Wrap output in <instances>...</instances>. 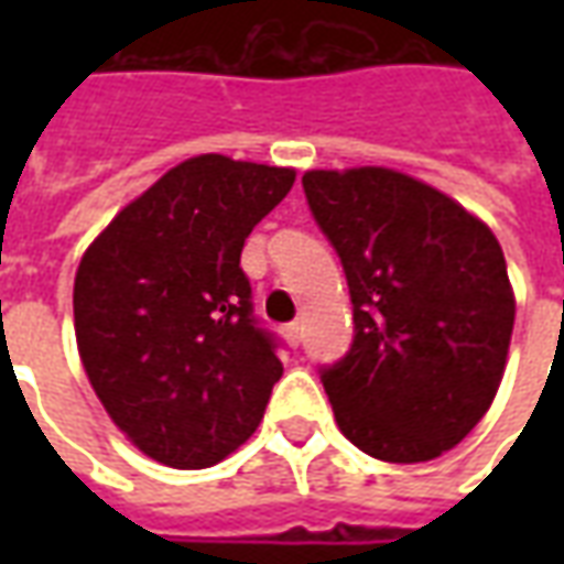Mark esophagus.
<instances>
[{
    "label": "esophagus",
    "mask_w": 564,
    "mask_h": 564,
    "mask_svg": "<svg viewBox=\"0 0 564 564\" xmlns=\"http://www.w3.org/2000/svg\"><path fill=\"white\" fill-rule=\"evenodd\" d=\"M281 332L283 341L290 344V347H299V344H302V323H299V319H295V323H286Z\"/></svg>",
    "instance_id": "obj_1"
}]
</instances>
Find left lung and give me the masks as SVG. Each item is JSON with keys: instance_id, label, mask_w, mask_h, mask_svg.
I'll use <instances>...</instances> for the list:
<instances>
[{"instance_id": "8db88e82", "label": "left lung", "mask_w": 564, "mask_h": 564, "mask_svg": "<svg viewBox=\"0 0 564 564\" xmlns=\"http://www.w3.org/2000/svg\"><path fill=\"white\" fill-rule=\"evenodd\" d=\"M302 186L354 302L350 350L319 368L338 429L375 459H437L484 420L505 375L517 302L501 245L392 169H317Z\"/></svg>"}]
</instances>
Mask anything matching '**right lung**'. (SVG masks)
I'll list each match as a JSON object with an SVG mask.
<instances>
[{
    "label": "right lung",
    "instance_id": "right-lung-1",
    "mask_svg": "<svg viewBox=\"0 0 564 564\" xmlns=\"http://www.w3.org/2000/svg\"><path fill=\"white\" fill-rule=\"evenodd\" d=\"M293 181V169L202 153L129 202L80 259V362L150 459L208 468L257 432L283 366L253 317L241 250Z\"/></svg>",
    "mask_w": 564,
    "mask_h": 564
}]
</instances>
